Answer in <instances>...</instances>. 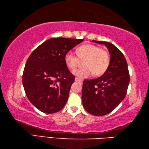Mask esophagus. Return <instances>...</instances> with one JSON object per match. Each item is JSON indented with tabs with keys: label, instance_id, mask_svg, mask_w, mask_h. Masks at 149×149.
<instances>
[{
	"label": "esophagus",
	"instance_id": "34e87169",
	"mask_svg": "<svg viewBox=\"0 0 149 149\" xmlns=\"http://www.w3.org/2000/svg\"><path fill=\"white\" fill-rule=\"evenodd\" d=\"M75 81L76 82H78V83H82V80H81L80 79H79L77 77H75Z\"/></svg>",
	"mask_w": 149,
	"mask_h": 149
}]
</instances>
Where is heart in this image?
<instances>
[{"label": "heart", "mask_w": 149, "mask_h": 149, "mask_svg": "<svg viewBox=\"0 0 149 149\" xmlns=\"http://www.w3.org/2000/svg\"><path fill=\"white\" fill-rule=\"evenodd\" d=\"M76 52L77 56L72 51L67 52L65 55L64 60L66 66L70 70H74L77 67L80 59L84 60V67L73 72V74L78 78H86L93 74L96 76H100L109 67L110 58L108 52L97 45L84 44L78 47Z\"/></svg>", "instance_id": "heart-1"}]
</instances>
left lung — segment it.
<instances>
[{
	"label": "left lung",
	"mask_w": 149,
	"mask_h": 149,
	"mask_svg": "<svg viewBox=\"0 0 149 149\" xmlns=\"http://www.w3.org/2000/svg\"><path fill=\"white\" fill-rule=\"evenodd\" d=\"M92 42L107 47L110 63L102 76L83 81L82 102L87 112L95 116H103L111 112L124 99L130 76L126 59L118 48L109 42Z\"/></svg>",
	"instance_id": "obj_1"
}]
</instances>
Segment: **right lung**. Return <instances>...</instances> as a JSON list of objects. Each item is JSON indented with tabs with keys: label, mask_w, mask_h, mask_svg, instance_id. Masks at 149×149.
I'll use <instances>...</instances> for the list:
<instances>
[{
	"label": "right lung",
	"mask_w": 149,
	"mask_h": 149,
	"mask_svg": "<svg viewBox=\"0 0 149 149\" xmlns=\"http://www.w3.org/2000/svg\"><path fill=\"white\" fill-rule=\"evenodd\" d=\"M83 41L52 38L38 47L27 60L22 83L28 99L42 112L54 113L65 106L75 76L64 57Z\"/></svg>",
	"instance_id": "right-lung-1"
}]
</instances>
